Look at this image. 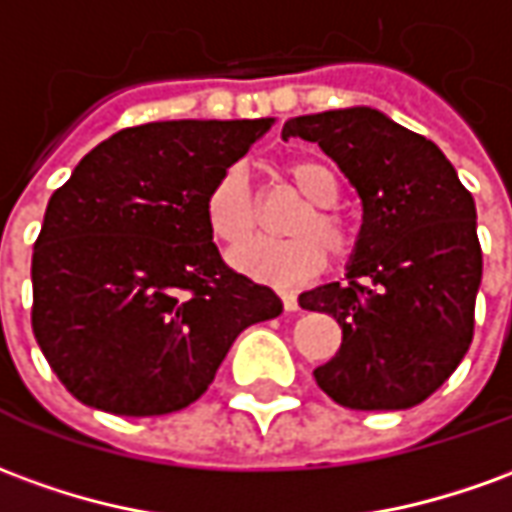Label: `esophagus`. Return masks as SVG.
<instances>
[{
    "label": "esophagus",
    "instance_id": "34e87169",
    "mask_svg": "<svg viewBox=\"0 0 512 512\" xmlns=\"http://www.w3.org/2000/svg\"><path fill=\"white\" fill-rule=\"evenodd\" d=\"M280 299H282V305H285V310H288V313L299 310V299H296V293H293V291H282Z\"/></svg>",
    "mask_w": 512,
    "mask_h": 512
}]
</instances>
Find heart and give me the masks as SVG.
<instances>
[{
    "label": "heart",
    "instance_id": "heart-1",
    "mask_svg": "<svg viewBox=\"0 0 512 512\" xmlns=\"http://www.w3.org/2000/svg\"><path fill=\"white\" fill-rule=\"evenodd\" d=\"M288 180L310 205L291 221L293 238L255 241L232 255L238 271L274 288H293L316 277L327 266V252L335 260L352 255L355 232L335 210L341 199L338 171L324 160H293ZM205 221L210 235L224 246L246 244L257 230V196L241 166H230L216 177L205 196Z\"/></svg>",
    "mask_w": 512,
    "mask_h": 512
}]
</instances>
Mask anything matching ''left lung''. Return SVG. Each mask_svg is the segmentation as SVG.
<instances>
[{
    "label": "left lung",
    "mask_w": 512,
    "mask_h": 512,
    "mask_svg": "<svg viewBox=\"0 0 512 512\" xmlns=\"http://www.w3.org/2000/svg\"><path fill=\"white\" fill-rule=\"evenodd\" d=\"M355 185L363 224L346 282L299 296L341 324V349L313 371L349 410L421 405L460 366L474 338L482 280L474 199L424 135L380 110L346 107L285 121Z\"/></svg>",
    "instance_id": "obj_1"
}]
</instances>
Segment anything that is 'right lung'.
Wrapping results in <instances>:
<instances>
[{
	"mask_svg": "<svg viewBox=\"0 0 512 512\" xmlns=\"http://www.w3.org/2000/svg\"><path fill=\"white\" fill-rule=\"evenodd\" d=\"M268 127H127L52 194L32 249V332L82 405L116 416L182 410L249 324L280 316V296L227 266L205 221L210 185Z\"/></svg>",
	"mask_w": 512,
	"mask_h": 512,
	"instance_id": "1",
	"label": "right lung"
}]
</instances>
